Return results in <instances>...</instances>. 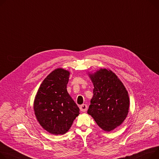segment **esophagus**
<instances>
[{
  "mask_svg": "<svg viewBox=\"0 0 159 159\" xmlns=\"http://www.w3.org/2000/svg\"><path fill=\"white\" fill-rule=\"evenodd\" d=\"M80 109L82 112H86L88 109V105L86 104H82L80 106Z\"/></svg>",
  "mask_w": 159,
  "mask_h": 159,
  "instance_id": "34e87169",
  "label": "esophagus"
}]
</instances>
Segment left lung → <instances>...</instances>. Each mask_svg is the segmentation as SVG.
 <instances>
[{"label": "left lung", "instance_id": "obj_1", "mask_svg": "<svg viewBox=\"0 0 159 159\" xmlns=\"http://www.w3.org/2000/svg\"><path fill=\"white\" fill-rule=\"evenodd\" d=\"M88 75L94 89L88 114L103 130L112 131L121 125L128 115V91L118 76L109 69L100 68Z\"/></svg>", "mask_w": 159, "mask_h": 159}]
</instances>
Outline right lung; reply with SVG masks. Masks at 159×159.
Returning a JSON list of instances; mask_svg holds the SVG:
<instances>
[{"mask_svg":"<svg viewBox=\"0 0 159 159\" xmlns=\"http://www.w3.org/2000/svg\"><path fill=\"white\" fill-rule=\"evenodd\" d=\"M70 71H52L43 80L34 101V111L39 125L54 135L66 134L79 116V108L67 91Z\"/></svg>","mask_w":159,"mask_h":159,"instance_id":"obj_1","label":"right lung"}]
</instances>
